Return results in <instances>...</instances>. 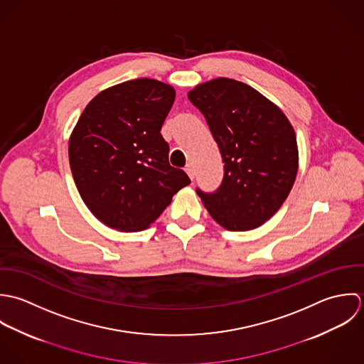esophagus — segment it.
<instances>
[{
	"mask_svg": "<svg viewBox=\"0 0 364 364\" xmlns=\"http://www.w3.org/2000/svg\"><path fill=\"white\" fill-rule=\"evenodd\" d=\"M184 170H186V173L188 174V177H190L191 180H194V177H196V170H194V166L188 163V164L186 166V168H184Z\"/></svg>",
	"mask_w": 364,
	"mask_h": 364,
	"instance_id": "34e87169",
	"label": "esophagus"
}]
</instances>
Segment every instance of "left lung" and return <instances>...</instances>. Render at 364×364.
Returning a JSON list of instances; mask_svg holds the SVG:
<instances>
[{"label":"left lung","mask_w":364,"mask_h":364,"mask_svg":"<svg viewBox=\"0 0 364 364\" xmlns=\"http://www.w3.org/2000/svg\"><path fill=\"white\" fill-rule=\"evenodd\" d=\"M218 144L223 180L197 188L210 215L228 230H250L272 218L298 171L295 132L283 111L250 85L219 77L188 92Z\"/></svg>","instance_id":"1"}]
</instances>
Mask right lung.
I'll return each mask as SVG.
<instances>
[{
  "label": "right lung",
  "instance_id": "add662e5",
  "mask_svg": "<svg viewBox=\"0 0 364 364\" xmlns=\"http://www.w3.org/2000/svg\"><path fill=\"white\" fill-rule=\"evenodd\" d=\"M171 85L136 78L95 95L69 141L75 187L94 217L122 232L146 229L190 184L168 163L160 129L174 102Z\"/></svg>",
  "mask_w": 364,
  "mask_h": 364
}]
</instances>
